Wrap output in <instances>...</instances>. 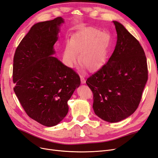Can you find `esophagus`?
I'll return each instance as SVG.
<instances>
[{
  "mask_svg": "<svg viewBox=\"0 0 158 158\" xmlns=\"http://www.w3.org/2000/svg\"><path fill=\"white\" fill-rule=\"evenodd\" d=\"M80 80H81V83L82 84H84L85 82V78H84V76L83 75H80Z\"/></svg>",
  "mask_w": 158,
  "mask_h": 158,
  "instance_id": "34e87169",
  "label": "esophagus"
}]
</instances>
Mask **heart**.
<instances>
[{"mask_svg": "<svg viewBox=\"0 0 158 158\" xmlns=\"http://www.w3.org/2000/svg\"><path fill=\"white\" fill-rule=\"evenodd\" d=\"M111 37L109 34L89 27L81 31L66 43L63 49L64 63L73 68L78 60L88 70H94L101 65L106 59Z\"/></svg>", "mask_w": 158, "mask_h": 158, "instance_id": "1", "label": "heart"}]
</instances>
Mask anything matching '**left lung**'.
Wrapping results in <instances>:
<instances>
[{"mask_svg": "<svg viewBox=\"0 0 158 158\" xmlns=\"http://www.w3.org/2000/svg\"><path fill=\"white\" fill-rule=\"evenodd\" d=\"M115 48L107 63L86 80L94 94L95 114L109 123L131 116L138 108L148 80V66L139 41L117 21Z\"/></svg>", "mask_w": 158, "mask_h": 158, "instance_id": "left-lung-1", "label": "left lung"}]
</instances>
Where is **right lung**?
I'll use <instances>...</instances> for the list:
<instances>
[{
	"label": "right lung",
	"mask_w": 158,
	"mask_h": 158,
	"mask_svg": "<svg viewBox=\"0 0 158 158\" xmlns=\"http://www.w3.org/2000/svg\"><path fill=\"white\" fill-rule=\"evenodd\" d=\"M61 17L33 25L14 56V91L27 114L46 127L55 126L69 111L68 101L80 78L56 57Z\"/></svg>",
	"instance_id": "add662e5"
}]
</instances>
